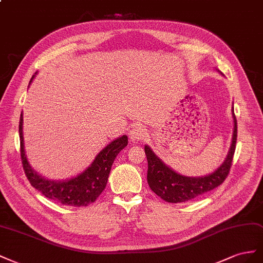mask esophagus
Masks as SVG:
<instances>
[{
  "label": "esophagus",
  "mask_w": 263,
  "mask_h": 263,
  "mask_svg": "<svg viewBox=\"0 0 263 263\" xmlns=\"http://www.w3.org/2000/svg\"><path fill=\"white\" fill-rule=\"evenodd\" d=\"M147 136V132L144 129L143 126L141 125H136L133 126L131 131H130V138L133 141H139V140H143Z\"/></svg>",
  "instance_id": "esophagus-1"
}]
</instances>
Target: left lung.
Returning <instances> with one entry per match:
<instances>
[{
	"label": "left lung",
	"mask_w": 263,
	"mask_h": 263,
	"mask_svg": "<svg viewBox=\"0 0 263 263\" xmlns=\"http://www.w3.org/2000/svg\"><path fill=\"white\" fill-rule=\"evenodd\" d=\"M234 118V134H232L231 146L226 160L212 174L200 177H190L176 173L168 167L152 151L151 147L145 145L144 151L147 159V183L157 196L167 202H185L196 198L207 192L218 187L227 178L234 159L237 142V120L232 107Z\"/></svg>",
	"instance_id": "obj_1"
}]
</instances>
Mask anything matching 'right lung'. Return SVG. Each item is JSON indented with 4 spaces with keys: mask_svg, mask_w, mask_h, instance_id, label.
Wrapping results in <instances>:
<instances>
[{
    "mask_svg": "<svg viewBox=\"0 0 263 263\" xmlns=\"http://www.w3.org/2000/svg\"><path fill=\"white\" fill-rule=\"evenodd\" d=\"M34 77H32L31 82ZM18 132L22 164L29 183L45 197L61 202L63 205L74 207L88 206L99 197V195L106 189L115 159L120 151L127 145V137H120L102 148L90 166L77 176L65 181H51L35 172L27 161L24 149L23 114H21Z\"/></svg>",
    "mask_w": 263,
    "mask_h": 263,
    "instance_id": "obj_1",
    "label": "right lung"
}]
</instances>
